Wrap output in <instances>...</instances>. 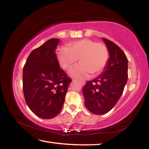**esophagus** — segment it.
Returning a JSON list of instances; mask_svg holds the SVG:
<instances>
[{"label": "esophagus", "instance_id": "obj_1", "mask_svg": "<svg viewBox=\"0 0 149 149\" xmlns=\"http://www.w3.org/2000/svg\"><path fill=\"white\" fill-rule=\"evenodd\" d=\"M81 84L82 85H85V81H80Z\"/></svg>", "mask_w": 149, "mask_h": 149}]
</instances>
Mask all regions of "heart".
Segmentation results:
<instances>
[{"mask_svg":"<svg viewBox=\"0 0 149 149\" xmlns=\"http://www.w3.org/2000/svg\"><path fill=\"white\" fill-rule=\"evenodd\" d=\"M58 62L63 69L72 68L77 59L80 64L70 72V75L76 79H85L99 74L105 67L108 59V52L104 45L88 39L70 42L68 48L62 47L57 50Z\"/></svg>","mask_w":149,"mask_h":149,"instance_id":"heart-1","label":"heart"}]
</instances>
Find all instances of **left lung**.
I'll list each match as a JSON object with an SVG mask.
<instances>
[{"mask_svg": "<svg viewBox=\"0 0 149 149\" xmlns=\"http://www.w3.org/2000/svg\"><path fill=\"white\" fill-rule=\"evenodd\" d=\"M102 41L109 52L108 62L99 76L88 81L83 88L87 109L95 114L107 113L122 96L127 81L128 61L124 52L114 42Z\"/></svg>", "mask_w": 149, "mask_h": 149, "instance_id": "left-lung-1", "label": "left lung"}]
</instances>
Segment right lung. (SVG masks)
<instances>
[{
    "label": "right lung",
    "mask_w": 149,
    "mask_h": 149,
    "mask_svg": "<svg viewBox=\"0 0 149 149\" xmlns=\"http://www.w3.org/2000/svg\"><path fill=\"white\" fill-rule=\"evenodd\" d=\"M58 39H50L30 53L23 69V90L27 106L42 119L60 112L71 79L60 68Z\"/></svg>",
    "instance_id": "add662e5"
}]
</instances>
